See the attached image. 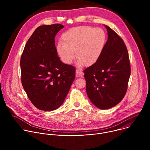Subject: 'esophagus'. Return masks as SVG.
Segmentation results:
<instances>
[{"instance_id":"1","label":"esophagus","mask_w":150,"mask_h":150,"mask_svg":"<svg viewBox=\"0 0 150 150\" xmlns=\"http://www.w3.org/2000/svg\"><path fill=\"white\" fill-rule=\"evenodd\" d=\"M83 73L82 71L79 70V69H76V76L77 77H83Z\"/></svg>"}]
</instances>
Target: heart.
<instances>
[{"label":"heart","instance_id":"b5f03b06","mask_svg":"<svg viewBox=\"0 0 150 150\" xmlns=\"http://www.w3.org/2000/svg\"><path fill=\"white\" fill-rule=\"evenodd\" d=\"M61 41L62 43L56 46V52L63 62L69 65L76 55L79 66L90 67L100 57L105 46L106 34L100 28L76 27L64 33Z\"/></svg>","mask_w":150,"mask_h":150}]
</instances>
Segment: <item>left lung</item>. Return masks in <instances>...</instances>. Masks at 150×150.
Listing matches in <instances>:
<instances>
[{
    "mask_svg": "<svg viewBox=\"0 0 150 150\" xmlns=\"http://www.w3.org/2000/svg\"><path fill=\"white\" fill-rule=\"evenodd\" d=\"M108 38L98 61L83 71L86 91L97 108L109 109L123 98L131 75L127 48L123 40L109 27Z\"/></svg>",
    "mask_w": 150,
    "mask_h": 150,
    "instance_id": "8db88e82",
    "label": "left lung"
}]
</instances>
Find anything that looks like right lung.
I'll list each match as a JSON object with an SVG mask.
<instances>
[{"label": "right lung", "instance_id": "right-lung-1", "mask_svg": "<svg viewBox=\"0 0 150 150\" xmlns=\"http://www.w3.org/2000/svg\"><path fill=\"white\" fill-rule=\"evenodd\" d=\"M64 26L41 25L28 39L21 56V82L37 109L52 111L63 103L75 78V68L57 56L54 37Z\"/></svg>", "mask_w": 150, "mask_h": 150}]
</instances>
